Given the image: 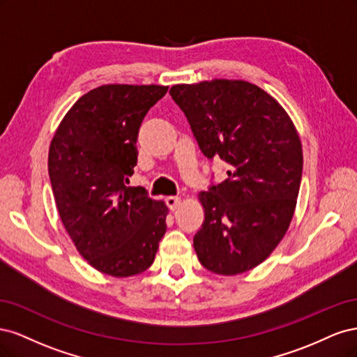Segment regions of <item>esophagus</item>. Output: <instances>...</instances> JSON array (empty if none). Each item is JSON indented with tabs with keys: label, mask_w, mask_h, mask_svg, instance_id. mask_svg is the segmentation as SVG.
<instances>
[{
	"label": "esophagus",
	"mask_w": 357,
	"mask_h": 357,
	"mask_svg": "<svg viewBox=\"0 0 357 357\" xmlns=\"http://www.w3.org/2000/svg\"><path fill=\"white\" fill-rule=\"evenodd\" d=\"M165 204H167V207L171 211H174L180 205V198H177V197H168V198H165Z\"/></svg>",
	"instance_id": "esophagus-1"
}]
</instances>
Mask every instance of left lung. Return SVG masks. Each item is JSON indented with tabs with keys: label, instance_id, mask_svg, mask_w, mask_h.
I'll return each instance as SVG.
<instances>
[{
	"label": "left lung",
	"instance_id": "obj_1",
	"mask_svg": "<svg viewBox=\"0 0 357 357\" xmlns=\"http://www.w3.org/2000/svg\"><path fill=\"white\" fill-rule=\"evenodd\" d=\"M169 95L202 155L223 160L228 174L199 193V262L215 274L245 273L271 255L294 215L302 178L296 129L271 95L243 80L176 84Z\"/></svg>",
	"mask_w": 357,
	"mask_h": 357
}]
</instances>
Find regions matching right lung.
<instances>
[{"mask_svg": "<svg viewBox=\"0 0 357 357\" xmlns=\"http://www.w3.org/2000/svg\"><path fill=\"white\" fill-rule=\"evenodd\" d=\"M168 86L105 84L63 117L49 149V178L61 220L95 269L131 277L153 264L167 207L126 186L137 165L138 129Z\"/></svg>", "mask_w": 357, "mask_h": 357, "instance_id": "add662e5", "label": "right lung"}]
</instances>
